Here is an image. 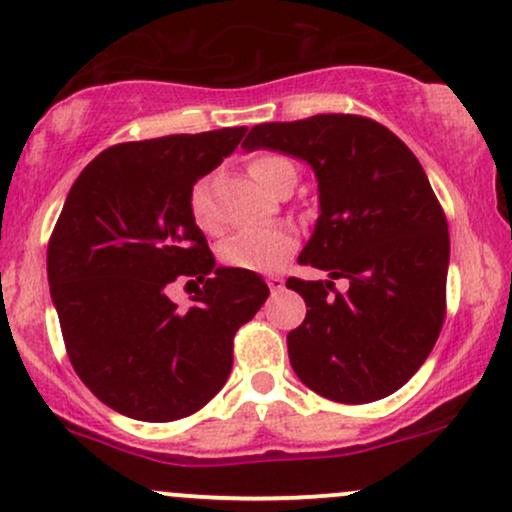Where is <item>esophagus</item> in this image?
<instances>
[{
    "label": "esophagus",
    "mask_w": 512,
    "mask_h": 512,
    "mask_svg": "<svg viewBox=\"0 0 512 512\" xmlns=\"http://www.w3.org/2000/svg\"><path fill=\"white\" fill-rule=\"evenodd\" d=\"M267 286H269V291H272V293L284 291V279H281V276H269Z\"/></svg>",
    "instance_id": "34e87169"
}]
</instances>
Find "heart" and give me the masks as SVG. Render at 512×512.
Returning <instances> with one entry per match:
<instances>
[{
  "label": "heart",
  "instance_id": "b5f03b06",
  "mask_svg": "<svg viewBox=\"0 0 512 512\" xmlns=\"http://www.w3.org/2000/svg\"><path fill=\"white\" fill-rule=\"evenodd\" d=\"M284 163L289 161L279 156H257L250 161L248 173L264 190V185L272 178L274 170L284 166ZM190 214L192 221L197 223V228H202L204 233H214L219 228V219H216L214 207H211L209 190L204 182H197L192 187ZM296 245L298 238L289 226H252L223 243L221 260L228 267L245 269V272L269 274L281 269L291 260V255L296 252Z\"/></svg>",
  "mask_w": 512,
  "mask_h": 512
}]
</instances>
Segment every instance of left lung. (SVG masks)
I'll list each match as a JSON object with an SVG mask.
<instances>
[{
  "label": "left lung",
  "mask_w": 512,
  "mask_h": 512,
  "mask_svg": "<svg viewBox=\"0 0 512 512\" xmlns=\"http://www.w3.org/2000/svg\"><path fill=\"white\" fill-rule=\"evenodd\" d=\"M243 149L301 158L317 180L320 216L298 262L330 279L286 281L308 308L286 337L301 383L342 404L397 392L445 317L448 221L421 163L387 127L337 113L255 125Z\"/></svg>",
  "instance_id": "obj_1"
}]
</instances>
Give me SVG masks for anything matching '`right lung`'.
Segmentation results:
<instances>
[{
  "label": "right lung",
  "mask_w": 512,
  "mask_h": 512,
  "mask_svg": "<svg viewBox=\"0 0 512 512\" xmlns=\"http://www.w3.org/2000/svg\"><path fill=\"white\" fill-rule=\"evenodd\" d=\"M248 127L127 142L93 158L69 190L48 245L50 296L84 385L129 419L195 414L226 385L233 337L267 301L262 276L216 267L190 214L195 182ZM203 284L180 311L165 289Z\"/></svg>",
  "instance_id": "right-lung-1"
}]
</instances>
